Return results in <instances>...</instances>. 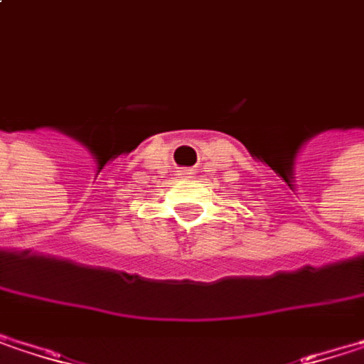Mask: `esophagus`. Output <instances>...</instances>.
Instances as JSON below:
<instances>
[{
  "label": "esophagus",
  "mask_w": 364,
  "mask_h": 364,
  "mask_svg": "<svg viewBox=\"0 0 364 364\" xmlns=\"http://www.w3.org/2000/svg\"><path fill=\"white\" fill-rule=\"evenodd\" d=\"M179 175H181V177H189V175H191V171H187V168H183V171H179Z\"/></svg>",
  "instance_id": "1"
}]
</instances>
